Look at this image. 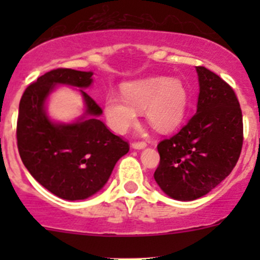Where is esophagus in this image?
<instances>
[{"label":"esophagus","instance_id":"obj_1","mask_svg":"<svg viewBox=\"0 0 260 260\" xmlns=\"http://www.w3.org/2000/svg\"><path fill=\"white\" fill-rule=\"evenodd\" d=\"M146 146H147V143L145 142V141H138V142L132 143V147L136 149H142V148H145Z\"/></svg>","mask_w":260,"mask_h":260}]
</instances>
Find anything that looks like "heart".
Returning a JSON list of instances; mask_svg holds the SVG:
<instances>
[{"instance_id": "b5f03b06", "label": "heart", "mask_w": 260, "mask_h": 260, "mask_svg": "<svg viewBox=\"0 0 260 260\" xmlns=\"http://www.w3.org/2000/svg\"><path fill=\"white\" fill-rule=\"evenodd\" d=\"M122 94L109 93L104 99L107 122L117 133L135 124L138 111H145L147 120L161 132L179 127L187 111V90L179 79L152 77L131 81L122 86Z\"/></svg>"}]
</instances>
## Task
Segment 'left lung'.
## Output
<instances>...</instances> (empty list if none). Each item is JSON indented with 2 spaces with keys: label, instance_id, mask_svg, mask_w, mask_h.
<instances>
[{
  "label": "left lung",
  "instance_id": "obj_1",
  "mask_svg": "<svg viewBox=\"0 0 260 260\" xmlns=\"http://www.w3.org/2000/svg\"><path fill=\"white\" fill-rule=\"evenodd\" d=\"M200 84L196 114L172 137L157 145L154 180L180 201L201 198L230 175L243 147V114L232 86L205 67H196Z\"/></svg>",
  "mask_w": 260,
  "mask_h": 260
}]
</instances>
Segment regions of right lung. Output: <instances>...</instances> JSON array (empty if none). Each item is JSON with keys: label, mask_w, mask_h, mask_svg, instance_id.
Segmentation results:
<instances>
[{"label": "right lung", "mask_w": 260, "mask_h": 260, "mask_svg": "<svg viewBox=\"0 0 260 260\" xmlns=\"http://www.w3.org/2000/svg\"><path fill=\"white\" fill-rule=\"evenodd\" d=\"M91 72L50 70L23 91L18 107L17 148L31 176L50 192L65 200H84L98 192L115 164L129 151L127 141L98 119L102 108L85 91V117L73 124H56L44 109L56 84L88 88Z\"/></svg>", "instance_id": "1"}]
</instances>
